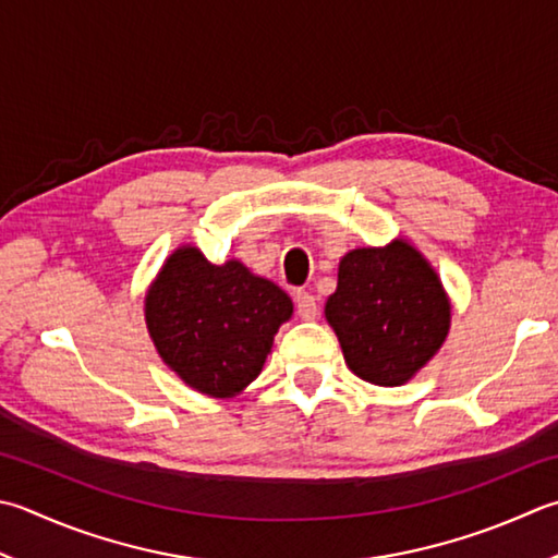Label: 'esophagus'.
I'll use <instances>...</instances> for the list:
<instances>
[{"mask_svg": "<svg viewBox=\"0 0 558 558\" xmlns=\"http://www.w3.org/2000/svg\"><path fill=\"white\" fill-rule=\"evenodd\" d=\"M294 307H298L300 319H304V322H312V319H316V314H319V304H316V298L310 292L294 294Z\"/></svg>", "mask_w": 558, "mask_h": 558, "instance_id": "esophagus-1", "label": "esophagus"}]
</instances>
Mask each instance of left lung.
Here are the masks:
<instances>
[{
  "instance_id": "left-lung-1",
  "label": "left lung",
  "mask_w": 558,
  "mask_h": 558,
  "mask_svg": "<svg viewBox=\"0 0 558 558\" xmlns=\"http://www.w3.org/2000/svg\"><path fill=\"white\" fill-rule=\"evenodd\" d=\"M324 314L353 375L401 387L442 348L452 302L430 260L397 236L385 246L348 251Z\"/></svg>"
}]
</instances>
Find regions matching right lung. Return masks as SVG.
<instances>
[{
  "mask_svg": "<svg viewBox=\"0 0 558 558\" xmlns=\"http://www.w3.org/2000/svg\"><path fill=\"white\" fill-rule=\"evenodd\" d=\"M292 300L242 260L215 266L193 244L163 260L145 294V322L159 357L183 385L232 399L264 369Z\"/></svg>",
  "mask_w": 558,
  "mask_h": 558,
  "instance_id": "obj_1",
  "label": "right lung"
}]
</instances>
